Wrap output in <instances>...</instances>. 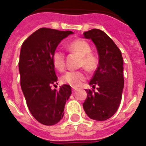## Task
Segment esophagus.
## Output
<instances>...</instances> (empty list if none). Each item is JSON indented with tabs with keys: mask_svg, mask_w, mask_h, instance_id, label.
Here are the masks:
<instances>
[{
	"mask_svg": "<svg viewBox=\"0 0 146 146\" xmlns=\"http://www.w3.org/2000/svg\"><path fill=\"white\" fill-rule=\"evenodd\" d=\"M78 90L77 88L73 87H73H72V90H73V92H75V91H76V90Z\"/></svg>",
	"mask_w": 146,
	"mask_h": 146,
	"instance_id": "esophagus-1",
	"label": "esophagus"
}]
</instances>
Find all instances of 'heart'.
Instances as JSON below:
<instances>
[{
    "label": "heart",
    "instance_id": "1",
    "mask_svg": "<svg viewBox=\"0 0 146 146\" xmlns=\"http://www.w3.org/2000/svg\"><path fill=\"white\" fill-rule=\"evenodd\" d=\"M67 49L71 52L81 56L80 65L90 72L95 70L98 66V59L93 53H90L91 46L87 41L83 39H76L67 44ZM52 62L56 70L60 72L65 69V54L61 50H56L52 55ZM86 75L84 71H68L61 78L64 83L73 86H79L86 80Z\"/></svg>",
    "mask_w": 146,
    "mask_h": 146
}]
</instances>
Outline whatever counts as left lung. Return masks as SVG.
I'll return each instance as SVG.
<instances>
[{
    "label": "left lung",
    "instance_id": "left-lung-1",
    "mask_svg": "<svg viewBox=\"0 0 146 146\" xmlns=\"http://www.w3.org/2000/svg\"><path fill=\"white\" fill-rule=\"evenodd\" d=\"M83 36L95 43L100 60L90 82L93 89L86 90L87 97L83 106L90 119L104 121L115 114L121 103L124 87L123 59L119 49L103 31L92 29L84 32Z\"/></svg>",
    "mask_w": 146,
    "mask_h": 146
}]
</instances>
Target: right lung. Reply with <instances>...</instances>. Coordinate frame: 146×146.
<instances>
[{"label":"right lung","mask_w":146,"mask_h":146,"mask_svg":"<svg viewBox=\"0 0 146 146\" xmlns=\"http://www.w3.org/2000/svg\"><path fill=\"white\" fill-rule=\"evenodd\" d=\"M72 31L40 28L22 44L19 60L21 86L30 112L41 124L53 125L63 116L66 102L70 96V86L52 90L57 76L52 55L60 41Z\"/></svg>","instance_id":"obj_1"}]
</instances>
